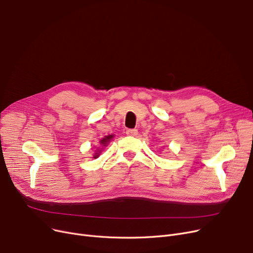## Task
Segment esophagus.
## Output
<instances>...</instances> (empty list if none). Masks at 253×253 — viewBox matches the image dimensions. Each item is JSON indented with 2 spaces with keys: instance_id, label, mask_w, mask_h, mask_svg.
<instances>
[{
  "instance_id": "obj_1",
  "label": "esophagus",
  "mask_w": 253,
  "mask_h": 253,
  "mask_svg": "<svg viewBox=\"0 0 253 253\" xmlns=\"http://www.w3.org/2000/svg\"><path fill=\"white\" fill-rule=\"evenodd\" d=\"M126 135L127 136H132V137H135L138 135V130L135 129V128H129L126 130Z\"/></svg>"
}]
</instances>
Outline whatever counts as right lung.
<instances>
[{
  "mask_svg": "<svg viewBox=\"0 0 253 253\" xmlns=\"http://www.w3.org/2000/svg\"><path fill=\"white\" fill-rule=\"evenodd\" d=\"M114 138V135H108V136H105L104 138H102L99 140V146L96 148V150H94V154H93V159H96L99 157L100 153H102L104 147H106L109 143L110 141L112 140Z\"/></svg>",
  "mask_w": 253,
  "mask_h": 253,
  "instance_id": "1",
  "label": "right lung"
}]
</instances>
